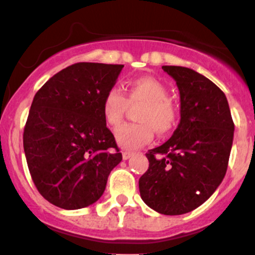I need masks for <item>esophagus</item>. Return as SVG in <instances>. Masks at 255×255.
Masks as SVG:
<instances>
[{
	"label": "esophagus",
	"mask_w": 255,
	"mask_h": 255,
	"mask_svg": "<svg viewBox=\"0 0 255 255\" xmlns=\"http://www.w3.org/2000/svg\"><path fill=\"white\" fill-rule=\"evenodd\" d=\"M131 156H133V152H130V151H124V152H122V158H124L125 160L129 159Z\"/></svg>",
	"instance_id": "34e87169"
}]
</instances>
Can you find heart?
I'll use <instances>...</instances> for the list:
<instances>
[{
  "instance_id": "heart-1",
  "label": "heart",
  "mask_w": 255,
  "mask_h": 255,
  "mask_svg": "<svg viewBox=\"0 0 255 255\" xmlns=\"http://www.w3.org/2000/svg\"><path fill=\"white\" fill-rule=\"evenodd\" d=\"M129 107L141 105L136 113L137 124H126L115 131L119 145L135 148L150 141L153 131L164 135L175 127L177 111L169 99V90L153 77H140L127 84V97L116 87L108 90L102 103L105 124L115 127L124 119Z\"/></svg>"
}]
</instances>
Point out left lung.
<instances>
[{"instance_id":"8db88e82","label":"left lung","mask_w":255,"mask_h":255,"mask_svg":"<svg viewBox=\"0 0 255 255\" xmlns=\"http://www.w3.org/2000/svg\"><path fill=\"white\" fill-rule=\"evenodd\" d=\"M162 69L176 81L181 120L168 141L146 153L139 191L152 210L177 216L204 204L223 181L234 122L223 91L210 79L186 67Z\"/></svg>"}]
</instances>
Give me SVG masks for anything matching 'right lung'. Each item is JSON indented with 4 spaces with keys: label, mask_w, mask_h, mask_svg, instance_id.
<instances>
[{
    "label": "right lung",
    "mask_w": 255,
    "mask_h": 255,
    "mask_svg": "<svg viewBox=\"0 0 255 255\" xmlns=\"http://www.w3.org/2000/svg\"><path fill=\"white\" fill-rule=\"evenodd\" d=\"M124 64L79 62L38 90L24 129V150L34 186L64 210L96 203L110 171L122 160L105 124L102 103Z\"/></svg>",
    "instance_id": "obj_1"
}]
</instances>
